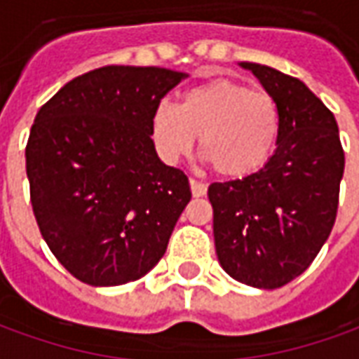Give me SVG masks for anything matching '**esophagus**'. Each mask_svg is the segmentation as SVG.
Instances as JSON below:
<instances>
[{
    "mask_svg": "<svg viewBox=\"0 0 359 359\" xmlns=\"http://www.w3.org/2000/svg\"><path fill=\"white\" fill-rule=\"evenodd\" d=\"M190 190H192V196H194V198H202V196H205V192H208L205 184H202V182H198V180L194 179H190Z\"/></svg>",
    "mask_w": 359,
    "mask_h": 359,
    "instance_id": "obj_1",
    "label": "esophagus"
}]
</instances>
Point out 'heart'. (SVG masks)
Listing matches in <instances>:
<instances>
[{
  "instance_id": "obj_1",
  "label": "heart",
  "mask_w": 359,
  "mask_h": 359,
  "mask_svg": "<svg viewBox=\"0 0 359 359\" xmlns=\"http://www.w3.org/2000/svg\"><path fill=\"white\" fill-rule=\"evenodd\" d=\"M280 115L265 92L229 79L188 88L180 105L159 102L149 133L165 163H179L200 136V154L223 179H244L259 171L275 149Z\"/></svg>"
}]
</instances>
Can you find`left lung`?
<instances>
[{
    "mask_svg": "<svg viewBox=\"0 0 359 359\" xmlns=\"http://www.w3.org/2000/svg\"><path fill=\"white\" fill-rule=\"evenodd\" d=\"M275 100L277 148L244 179L213 182V238L221 267L242 285L273 290L302 275L329 238L344 172L334 115L298 79L238 63Z\"/></svg>",
    "mask_w": 359,
    "mask_h": 359,
    "instance_id": "1",
    "label": "left lung"
}]
</instances>
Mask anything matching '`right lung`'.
Listing matches in <instances>:
<instances>
[{
    "instance_id": "1",
    "label": "right lung",
    "mask_w": 359,
    "mask_h": 359,
    "mask_svg": "<svg viewBox=\"0 0 359 359\" xmlns=\"http://www.w3.org/2000/svg\"><path fill=\"white\" fill-rule=\"evenodd\" d=\"M187 76L102 67L67 82L36 115L32 210L53 256L86 285H125L154 269L192 198L187 175L159 159L149 133L154 107Z\"/></svg>"
}]
</instances>
